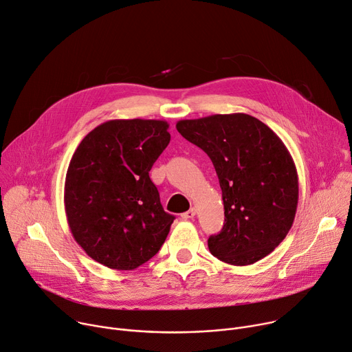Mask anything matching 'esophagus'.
Instances as JSON below:
<instances>
[{
  "instance_id": "34e87169",
  "label": "esophagus",
  "mask_w": 352,
  "mask_h": 352,
  "mask_svg": "<svg viewBox=\"0 0 352 352\" xmlns=\"http://www.w3.org/2000/svg\"><path fill=\"white\" fill-rule=\"evenodd\" d=\"M195 215H196V208H195V207H192L190 210H187L186 212H183V214H182V219L188 220V219H193Z\"/></svg>"
}]
</instances>
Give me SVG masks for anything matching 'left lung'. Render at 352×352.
Returning <instances> with one entry per match:
<instances>
[{
  "instance_id": "8db88e82",
  "label": "left lung",
  "mask_w": 352,
  "mask_h": 352,
  "mask_svg": "<svg viewBox=\"0 0 352 352\" xmlns=\"http://www.w3.org/2000/svg\"><path fill=\"white\" fill-rule=\"evenodd\" d=\"M176 128L210 156L219 176L226 223L208 238L210 252L235 266L269 255L292 228L299 201L297 170L282 140L242 113L182 120Z\"/></svg>"
}]
</instances>
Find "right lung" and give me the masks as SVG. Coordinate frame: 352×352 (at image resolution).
<instances>
[{
    "label": "right lung",
    "mask_w": 352,
    "mask_h": 352,
    "mask_svg": "<svg viewBox=\"0 0 352 352\" xmlns=\"http://www.w3.org/2000/svg\"><path fill=\"white\" fill-rule=\"evenodd\" d=\"M164 120H110L74 151L65 182L73 238L98 263L132 270L164 244L175 220L149 177L170 142Z\"/></svg>",
    "instance_id": "obj_1"
}]
</instances>
